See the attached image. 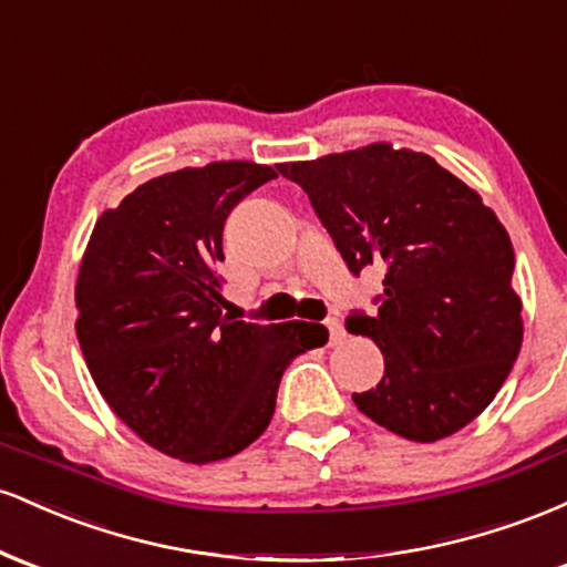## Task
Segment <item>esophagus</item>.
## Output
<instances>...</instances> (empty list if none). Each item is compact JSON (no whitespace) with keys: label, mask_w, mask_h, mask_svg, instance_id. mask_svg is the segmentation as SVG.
Returning <instances> with one entry per match:
<instances>
[{"label":"esophagus","mask_w":567,"mask_h":567,"mask_svg":"<svg viewBox=\"0 0 567 567\" xmlns=\"http://www.w3.org/2000/svg\"><path fill=\"white\" fill-rule=\"evenodd\" d=\"M324 328H328L330 333V347H338V343L347 338V328H343V322L338 320V317H328V320H324Z\"/></svg>","instance_id":"34e87169"}]
</instances>
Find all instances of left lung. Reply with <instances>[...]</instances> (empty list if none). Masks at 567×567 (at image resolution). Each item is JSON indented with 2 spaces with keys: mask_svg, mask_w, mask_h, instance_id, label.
Instances as JSON below:
<instances>
[{
  "mask_svg": "<svg viewBox=\"0 0 567 567\" xmlns=\"http://www.w3.org/2000/svg\"><path fill=\"white\" fill-rule=\"evenodd\" d=\"M309 194L349 271L386 269L379 311L351 309L349 333L383 354L354 405L413 442L464 429L491 405L523 347L514 250L480 194L429 154L389 143L277 165Z\"/></svg>",
  "mask_w": 567,
  "mask_h": 567,
  "instance_id": "8db88e82",
  "label": "left lung"
}]
</instances>
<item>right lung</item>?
Instances as JSON below:
<instances>
[{
  "mask_svg": "<svg viewBox=\"0 0 567 567\" xmlns=\"http://www.w3.org/2000/svg\"><path fill=\"white\" fill-rule=\"evenodd\" d=\"M269 165L213 162L159 175L97 218L76 279V338L97 392L159 453L210 464L269 426L285 368L322 324L224 315V224Z\"/></svg>",
  "mask_w": 567,
  "mask_h": 567,
  "instance_id": "add662e5",
  "label": "right lung"
}]
</instances>
